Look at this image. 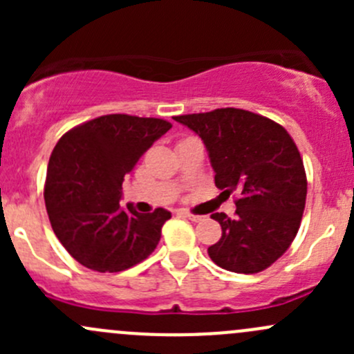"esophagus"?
Instances as JSON below:
<instances>
[{
	"label": "esophagus",
	"mask_w": 354,
	"mask_h": 354,
	"mask_svg": "<svg viewBox=\"0 0 354 354\" xmlns=\"http://www.w3.org/2000/svg\"><path fill=\"white\" fill-rule=\"evenodd\" d=\"M180 214H181V216H183V217H187V219L194 221V223H198V221H202V217L195 216V214H192V212H187V210H183V212H180Z\"/></svg>",
	"instance_id": "1"
}]
</instances>
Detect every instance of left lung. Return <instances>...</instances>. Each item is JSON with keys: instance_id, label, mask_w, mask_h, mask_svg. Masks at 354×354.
I'll return each instance as SVG.
<instances>
[{"instance_id": "obj_1", "label": "left lung", "mask_w": 354, "mask_h": 354, "mask_svg": "<svg viewBox=\"0 0 354 354\" xmlns=\"http://www.w3.org/2000/svg\"><path fill=\"white\" fill-rule=\"evenodd\" d=\"M174 120L203 140L216 187L227 197L238 192L234 219L212 214L223 236L209 246V257L231 272H262L292 243L305 210L306 174L295 140L279 123L245 109Z\"/></svg>"}]
</instances>
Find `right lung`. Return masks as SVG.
Returning a JSON list of instances; mask_svg holds the SVG:
<instances>
[{"label": "right lung", "mask_w": 354, "mask_h": 354, "mask_svg": "<svg viewBox=\"0 0 354 354\" xmlns=\"http://www.w3.org/2000/svg\"><path fill=\"white\" fill-rule=\"evenodd\" d=\"M171 128L159 118L106 114L66 131L49 157L44 200L66 252L97 272H120L156 250L166 209H121V185L144 152Z\"/></svg>", "instance_id": "1"}]
</instances>
